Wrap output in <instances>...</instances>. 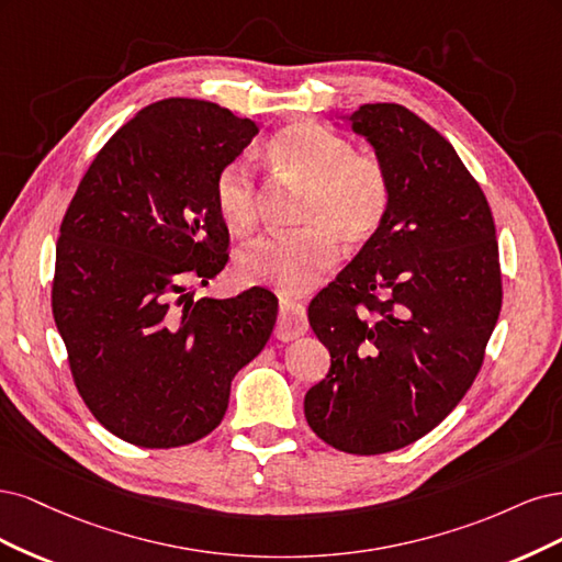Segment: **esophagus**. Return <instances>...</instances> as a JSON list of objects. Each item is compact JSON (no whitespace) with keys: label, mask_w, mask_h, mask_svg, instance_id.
I'll return each instance as SVG.
<instances>
[{"label":"esophagus","mask_w":562,"mask_h":562,"mask_svg":"<svg viewBox=\"0 0 562 562\" xmlns=\"http://www.w3.org/2000/svg\"><path fill=\"white\" fill-rule=\"evenodd\" d=\"M307 331V317L305 307L292 299L280 301V315H278V327L276 336L280 340H294Z\"/></svg>","instance_id":"1"}]
</instances>
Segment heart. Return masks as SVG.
<instances>
[{"instance_id":"heart-1","label":"heart","mask_w":562,"mask_h":562,"mask_svg":"<svg viewBox=\"0 0 562 562\" xmlns=\"http://www.w3.org/2000/svg\"><path fill=\"white\" fill-rule=\"evenodd\" d=\"M268 156L305 187L299 210L303 228L245 247L238 276L301 294L336 263L338 243L357 249L373 240L390 212V175L375 154L355 151L350 139L313 121L284 125L270 139ZM214 205L231 233L247 235L257 228L259 191L245 162H228L216 175Z\"/></svg>"}]
</instances>
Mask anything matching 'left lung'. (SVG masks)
Listing matches in <instances>:
<instances>
[{"label":"left lung","instance_id":"obj_1","mask_svg":"<svg viewBox=\"0 0 562 562\" xmlns=\"http://www.w3.org/2000/svg\"><path fill=\"white\" fill-rule=\"evenodd\" d=\"M385 162L392 203L373 240L307 305L331 369L305 420L350 456L425 437L481 371L502 311L495 220L452 144L402 104L350 116Z\"/></svg>","mask_w":562,"mask_h":562}]
</instances>
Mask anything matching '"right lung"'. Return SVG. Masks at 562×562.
Here are the masks:
<instances>
[{
	"instance_id": "1",
	"label": "right lung",
	"mask_w": 562,
	"mask_h": 562,
	"mask_svg": "<svg viewBox=\"0 0 562 562\" xmlns=\"http://www.w3.org/2000/svg\"><path fill=\"white\" fill-rule=\"evenodd\" d=\"M259 133L224 106H144L90 162L63 216L53 319L95 420L139 448H179L222 423L231 380L273 334L278 299L187 294L228 261L214 179Z\"/></svg>"
}]
</instances>
